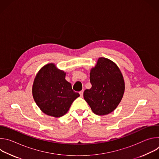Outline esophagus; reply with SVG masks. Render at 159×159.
Instances as JSON below:
<instances>
[{"instance_id": "1", "label": "esophagus", "mask_w": 159, "mask_h": 159, "mask_svg": "<svg viewBox=\"0 0 159 159\" xmlns=\"http://www.w3.org/2000/svg\"><path fill=\"white\" fill-rule=\"evenodd\" d=\"M79 94H80V96L82 97V96H83V94H84V90H81V91L79 93Z\"/></svg>"}]
</instances>
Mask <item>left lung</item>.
<instances>
[{"mask_svg":"<svg viewBox=\"0 0 159 159\" xmlns=\"http://www.w3.org/2000/svg\"><path fill=\"white\" fill-rule=\"evenodd\" d=\"M92 87L84 92V98L94 114L104 116L114 111L125 89L123 74L112 60L100 57L90 71Z\"/></svg>","mask_w":159,"mask_h":159,"instance_id":"1","label":"left lung"}]
</instances>
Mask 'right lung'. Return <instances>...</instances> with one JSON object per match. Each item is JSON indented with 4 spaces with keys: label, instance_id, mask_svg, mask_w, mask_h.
Returning a JSON list of instances; mask_svg holds the SVG:
<instances>
[{
    "label": "right lung",
    "instance_id": "add662e5",
    "mask_svg": "<svg viewBox=\"0 0 159 159\" xmlns=\"http://www.w3.org/2000/svg\"><path fill=\"white\" fill-rule=\"evenodd\" d=\"M65 75L66 73L53 63L44 65L37 73L32 94L36 104L45 115L55 118L65 115L80 96L65 80Z\"/></svg>",
    "mask_w": 159,
    "mask_h": 159
}]
</instances>
